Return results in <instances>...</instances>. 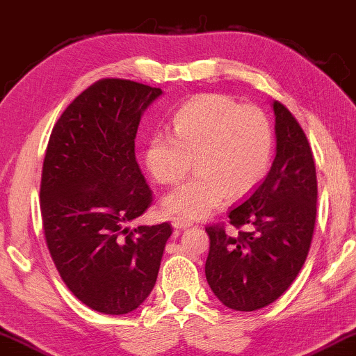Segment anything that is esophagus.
Wrapping results in <instances>:
<instances>
[{"label":"esophagus","mask_w":356,"mask_h":356,"mask_svg":"<svg viewBox=\"0 0 356 356\" xmlns=\"http://www.w3.org/2000/svg\"><path fill=\"white\" fill-rule=\"evenodd\" d=\"M189 226H193V223L188 220H181V218L173 220V228H177V229H186V228H189Z\"/></svg>","instance_id":"1"}]
</instances>
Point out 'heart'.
Listing matches in <instances>:
<instances>
[{
  "label": "heart",
  "instance_id": "heart-1",
  "mask_svg": "<svg viewBox=\"0 0 356 356\" xmlns=\"http://www.w3.org/2000/svg\"><path fill=\"white\" fill-rule=\"evenodd\" d=\"M172 125L173 135L157 131L149 138L144 165L161 184L181 181L193 159L197 173L165 195L167 213L202 218L223 197H244L265 178L275 136L270 118L259 106L209 92L179 107Z\"/></svg>",
  "mask_w": 356,
  "mask_h": 356
}]
</instances>
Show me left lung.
Wrapping results in <instances>:
<instances>
[{
    "instance_id": "left-lung-1",
    "label": "left lung",
    "mask_w": 356,
    "mask_h": 356,
    "mask_svg": "<svg viewBox=\"0 0 356 356\" xmlns=\"http://www.w3.org/2000/svg\"><path fill=\"white\" fill-rule=\"evenodd\" d=\"M276 157L244 202L229 210V225H209L205 276L220 302L255 312L284 293L305 264L316 220L318 181L310 143L300 123L280 101Z\"/></svg>"
}]
</instances>
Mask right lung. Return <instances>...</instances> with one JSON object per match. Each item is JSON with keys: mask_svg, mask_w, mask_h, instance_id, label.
<instances>
[{"mask_svg": "<svg viewBox=\"0 0 356 356\" xmlns=\"http://www.w3.org/2000/svg\"><path fill=\"white\" fill-rule=\"evenodd\" d=\"M161 95L138 81L97 80L67 106L46 147V245L70 292L104 315H127L146 300L173 231L167 221L125 228L152 204L135 138L143 112Z\"/></svg>", "mask_w": 356, "mask_h": 356, "instance_id": "add662e5", "label": "right lung"}]
</instances>
